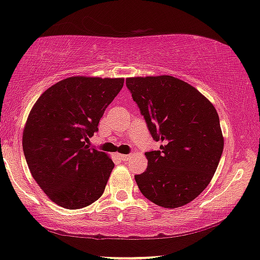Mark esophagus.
Listing matches in <instances>:
<instances>
[{
	"label": "esophagus",
	"instance_id": "esophagus-1",
	"mask_svg": "<svg viewBox=\"0 0 260 260\" xmlns=\"http://www.w3.org/2000/svg\"><path fill=\"white\" fill-rule=\"evenodd\" d=\"M119 158L123 160V161H125V160H127V158H129V154H119Z\"/></svg>",
	"mask_w": 260,
	"mask_h": 260
}]
</instances>
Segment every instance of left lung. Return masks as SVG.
I'll return each instance as SVG.
<instances>
[{"label": "left lung", "mask_w": 260, "mask_h": 260, "mask_svg": "<svg viewBox=\"0 0 260 260\" xmlns=\"http://www.w3.org/2000/svg\"><path fill=\"white\" fill-rule=\"evenodd\" d=\"M160 150L146 152L148 166L135 181L148 200L166 208L187 205L212 179L223 153L219 117L194 86L172 76L126 79Z\"/></svg>", "instance_id": "left-lung-1"}]
</instances>
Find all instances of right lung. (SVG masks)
<instances>
[{"label": "right lung", "instance_id": "add662e5", "mask_svg": "<svg viewBox=\"0 0 260 260\" xmlns=\"http://www.w3.org/2000/svg\"><path fill=\"white\" fill-rule=\"evenodd\" d=\"M123 85V78L70 77L32 107L22 134L24 155L32 177L59 206L77 210L104 194L114 164L86 143Z\"/></svg>", "mask_w": 260, "mask_h": 260}]
</instances>
